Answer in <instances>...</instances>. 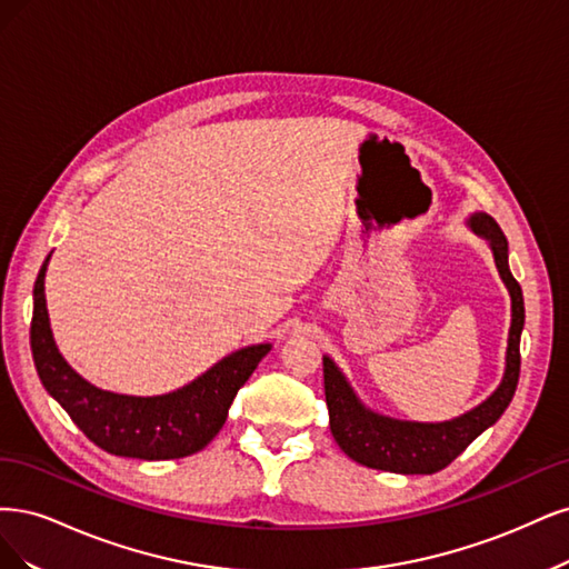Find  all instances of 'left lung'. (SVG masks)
<instances>
[{
  "label": "left lung",
  "instance_id": "8db88e82",
  "mask_svg": "<svg viewBox=\"0 0 569 569\" xmlns=\"http://www.w3.org/2000/svg\"><path fill=\"white\" fill-rule=\"evenodd\" d=\"M468 227L489 241L493 262L501 273V281L510 292V331L506 350V373L480 407L445 423H416V420H397L366 409L350 382L342 376L331 357H323V390L331 432L338 447L352 461L401 475H432L447 468L475 437L491 428L508 409L520 378V336L525 326L522 288L512 279L508 269V241L501 227L487 212H475Z\"/></svg>",
  "mask_w": 569,
  "mask_h": 569
}]
</instances>
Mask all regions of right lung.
Masks as SVG:
<instances>
[{"mask_svg":"<svg viewBox=\"0 0 569 569\" xmlns=\"http://www.w3.org/2000/svg\"><path fill=\"white\" fill-rule=\"evenodd\" d=\"M51 252L32 290L30 347L34 369L44 390L59 401L91 442L108 453L168 461L206 449L222 430L236 392L258 369L271 345H250L236 350L193 382L158 397H132L87 382L59 352L51 336L44 298V273Z\"/></svg>","mask_w":569,"mask_h":569,"instance_id":"1","label":"right lung"}]
</instances>
